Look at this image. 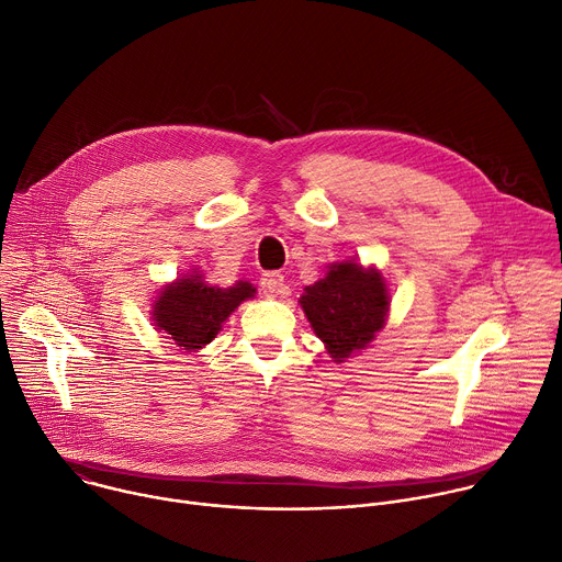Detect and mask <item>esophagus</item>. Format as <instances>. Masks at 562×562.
<instances>
[{
    "label": "esophagus",
    "instance_id": "obj_1",
    "mask_svg": "<svg viewBox=\"0 0 562 562\" xmlns=\"http://www.w3.org/2000/svg\"><path fill=\"white\" fill-rule=\"evenodd\" d=\"M260 286H262L265 295L276 297V295L284 293V289H286V286H284V276L278 273V271H269V273H265V276L260 278Z\"/></svg>",
    "mask_w": 562,
    "mask_h": 562
}]
</instances>
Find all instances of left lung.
I'll return each instance as SVG.
<instances>
[{"mask_svg": "<svg viewBox=\"0 0 562 562\" xmlns=\"http://www.w3.org/2000/svg\"><path fill=\"white\" fill-rule=\"evenodd\" d=\"M302 311L336 362L367 349L386 325L389 289L375 267L334 262L323 280L304 289Z\"/></svg>", "mask_w": 562, "mask_h": 562, "instance_id": "left-lung-1", "label": "left lung"}]
</instances>
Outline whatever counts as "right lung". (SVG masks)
I'll use <instances>...</instances> for the list:
<instances>
[{
    "instance_id": "right-lung-1",
    "label": "right lung",
    "mask_w": 562,
    "mask_h": 562,
    "mask_svg": "<svg viewBox=\"0 0 562 562\" xmlns=\"http://www.w3.org/2000/svg\"><path fill=\"white\" fill-rule=\"evenodd\" d=\"M254 295L256 286L247 280L220 289L206 284L200 271H191L157 293L153 325L178 347L200 351L222 331L226 317Z\"/></svg>"
}]
</instances>
